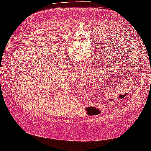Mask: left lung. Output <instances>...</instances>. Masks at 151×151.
<instances>
[{"mask_svg":"<svg viewBox=\"0 0 151 151\" xmlns=\"http://www.w3.org/2000/svg\"><path fill=\"white\" fill-rule=\"evenodd\" d=\"M104 48H105V47H104ZM105 48H106L105 47ZM106 57H108V56L106 55ZM108 59H109V58L105 57V56L103 57V61H101L102 62L101 63L99 64V65H97L96 67V68H95L94 71H96V73L97 72L99 73V72H101V71H105V70L108 71L109 69L113 68V65L116 66V63H117V61H117V60H115H115ZM118 62H119L120 64V65L119 66L118 65L117 63V68L119 69V71H122V73L124 72V70H128L129 66H130L129 65L131 64V63H127L126 61H124L123 63H121V61H119ZM114 64H115V65H114ZM121 64H122L123 65L122 66L121 65ZM132 65H133V64H132ZM129 70H130V69H129ZM116 72H117V71H116ZM126 72L127 73V71H126Z\"/></svg>","mask_w":151,"mask_h":151,"instance_id":"1","label":"left lung"}]
</instances>
